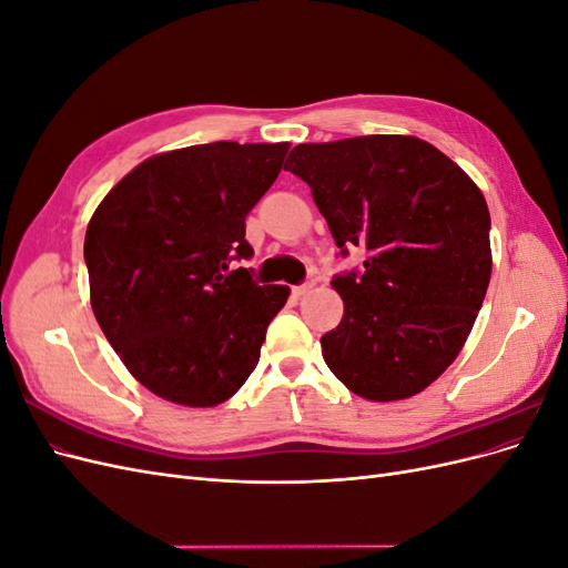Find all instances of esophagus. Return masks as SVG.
Returning <instances> with one entry per match:
<instances>
[{"mask_svg":"<svg viewBox=\"0 0 568 568\" xmlns=\"http://www.w3.org/2000/svg\"><path fill=\"white\" fill-rule=\"evenodd\" d=\"M313 286H315V280H313V277H311V280H305V282H303V284H298V286H294V294H296V296H305V294H307V291H311V288H313Z\"/></svg>","mask_w":568,"mask_h":568,"instance_id":"34e87169","label":"esophagus"}]
</instances>
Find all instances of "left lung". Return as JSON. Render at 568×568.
<instances>
[{
    "label": "left lung",
    "instance_id": "obj_1",
    "mask_svg": "<svg viewBox=\"0 0 568 568\" xmlns=\"http://www.w3.org/2000/svg\"><path fill=\"white\" fill-rule=\"evenodd\" d=\"M284 170L307 182L341 255L365 251L332 286L343 317L322 357L367 400H403L453 365L490 282V213L480 189L417 136L298 144Z\"/></svg>",
    "mask_w": 568,
    "mask_h": 568
}]
</instances>
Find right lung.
Instances as JSON below:
<instances>
[{
	"label": "right lung",
	"mask_w": 568,
	"mask_h": 568,
	"mask_svg": "<svg viewBox=\"0 0 568 568\" xmlns=\"http://www.w3.org/2000/svg\"><path fill=\"white\" fill-rule=\"evenodd\" d=\"M288 144L213 142L161 153L120 180L84 234L92 311L130 374L186 407L244 386L288 286L253 280L246 215Z\"/></svg>",
	"instance_id": "add662e5"
}]
</instances>
